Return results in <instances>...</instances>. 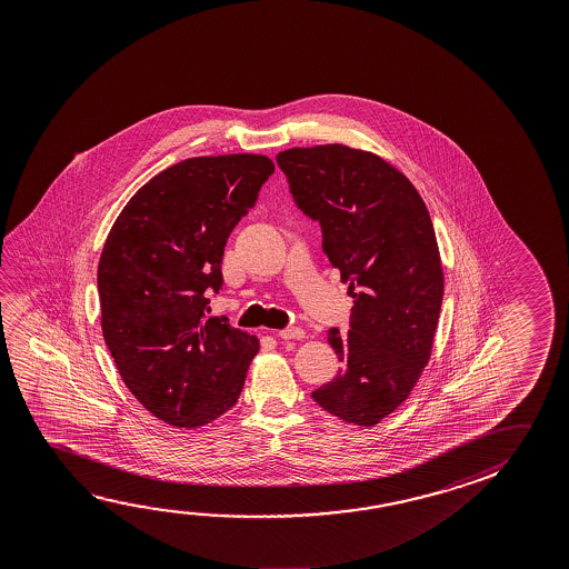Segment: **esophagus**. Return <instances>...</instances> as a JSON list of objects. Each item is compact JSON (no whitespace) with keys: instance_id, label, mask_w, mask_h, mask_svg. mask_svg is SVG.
<instances>
[{"instance_id":"obj_1","label":"esophagus","mask_w":569,"mask_h":569,"mask_svg":"<svg viewBox=\"0 0 569 569\" xmlns=\"http://www.w3.org/2000/svg\"><path fill=\"white\" fill-rule=\"evenodd\" d=\"M276 336L281 337V339H303V329L301 327H286V329H280Z\"/></svg>"}]
</instances>
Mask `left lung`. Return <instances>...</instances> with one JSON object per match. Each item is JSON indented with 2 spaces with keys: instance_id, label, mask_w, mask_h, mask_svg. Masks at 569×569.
Here are the masks:
<instances>
[{
  "instance_id": "8db88e82",
  "label": "left lung",
  "mask_w": 569,
  "mask_h": 569,
  "mask_svg": "<svg viewBox=\"0 0 569 569\" xmlns=\"http://www.w3.org/2000/svg\"><path fill=\"white\" fill-rule=\"evenodd\" d=\"M276 160L353 298L349 331H327L341 371L311 397L345 422L373 427L429 363L445 291L429 210L409 178L371 152L321 144Z\"/></svg>"
}]
</instances>
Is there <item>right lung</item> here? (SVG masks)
<instances>
[{
  "instance_id": "1",
  "label": "right lung",
  "mask_w": 569,
  "mask_h": 569,
  "mask_svg": "<svg viewBox=\"0 0 569 569\" xmlns=\"http://www.w3.org/2000/svg\"><path fill=\"white\" fill-rule=\"evenodd\" d=\"M261 154L198 157L132 196L104 242L97 288L104 343L137 401L178 429L232 409L258 339L208 317L228 236L273 174Z\"/></svg>"
}]
</instances>
